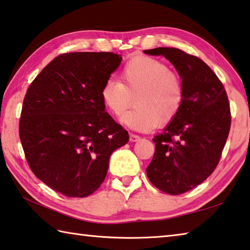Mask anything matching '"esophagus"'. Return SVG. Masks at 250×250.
<instances>
[{"label": "esophagus", "instance_id": "34e87169", "mask_svg": "<svg viewBox=\"0 0 250 250\" xmlns=\"http://www.w3.org/2000/svg\"><path fill=\"white\" fill-rule=\"evenodd\" d=\"M141 138L137 134H133V133H130V141L131 142H137Z\"/></svg>", "mask_w": 250, "mask_h": 250}]
</instances>
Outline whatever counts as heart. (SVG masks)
Here are the masks:
<instances>
[{"mask_svg": "<svg viewBox=\"0 0 250 250\" xmlns=\"http://www.w3.org/2000/svg\"><path fill=\"white\" fill-rule=\"evenodd\" d=\"M133 97L135 108L121 118L126 126L148 132L156 125H167L183 107V79L156 59L135 57L122 67L120 82L109 79L101 89L103 105L113 116L121 115Z\"/></svg>", "mask_w": 250, "mask_h": 250, "instance_id": "b5f03b06", "label": "heart"}]
</instances>
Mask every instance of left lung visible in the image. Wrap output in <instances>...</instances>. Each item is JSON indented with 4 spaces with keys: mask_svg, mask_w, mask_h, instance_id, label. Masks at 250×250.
Listing matches in <instances>:
<instances>
[{
    "mask_svg": "<svg viewBox=\"0 0 250 250\" xmlns=\"http://www.w3.org/2000/svg\"><path fill=\"white\" fill-rule=\"evenodd\" d=\"M144 52L165 57L184 82L183 107L153 139L155 153L146 168L157 189L177 196L203 183L219 164L232 120L229 98L220 79L198 57L167 47Z\"/></svg>",
    "mask_w": 250,
    "mask_h": 250,
    "instance_id": "1",
    "label": "left lung"
}]
</instances>
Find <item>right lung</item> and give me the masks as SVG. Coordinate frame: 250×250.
Listing matches in <instances>:
<instances>
[{
    "instance_id": "right-lung-1",
    "label": "right lung",
    "mask_w": 250,
    "mask_h": 250,
    "mask_svg": "<svg viewBox=\"0 0 250 250\" xmlns=\"http://www.w3.org/2000/svg\"><path fill=\"white\" fill-rule=\"evenodd\" d=\"M120 62L112 52L62 53L26 92L20 119L26 161L37 178L69 198L96 191L112 152L129 141L101 98Z\"/></svg>"
}]
</instances>
